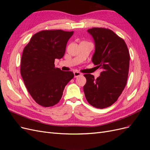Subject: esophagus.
Listing matches in <instances>:
<instances>
[{
  "label": "esophagus",
  "instance_id": "1",
  "mask_svg": "<svg viewBox=\"0 0 150 150\" xmlns=\"http://www.w3.org/2000/svg\"><path fill=\"white\" fill-rule=\"evenodd\" d=\"M74 78H77V77L81 76V73L78 71H75L74 72Z\"/></svg>",
  "mask_w": 150,
  "mask_h": 150
}]
</instances>
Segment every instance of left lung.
<instances>
[{"instance_id":"left-lung-1","label":"left lung","mask_w":150,"mask_h":150,"mask_svg":"<svg viewBox=\"0 0 150 150\" xmlns=\"http://www.w3.org/2000/svg\"><path fill=\"white\" fill-rule=\"evenodd\" d=\"M95 43L92 57L94 65L103 69L95 79L86 74L85 97L91 105L105 108L115 103L125 89L128 77L130 56L125 40L110 29L93 28L88 30Z\"/></svg>"}]
</instances>
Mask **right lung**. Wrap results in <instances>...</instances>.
Masks as SVG:
<instances>
[{
	"instance_id": "add662e5",
	"label": "right lung",
	"mask_w": 150,
	"mask_h": 150,
	"mask_svg": "<svg viewBox=\"0 0 150 150\" xmlns=\"http://www.w3.org/2000/svg\"><path fill=\"white\" fill-rule=\"evenodd\" d=\"M74 32L44 30L35 34L24 47L21 74L34 100L43 107L53 106L62 98L65 86L74 78L71 71L55 67L54 61L64 55Z\"/></svg>"
}]
</instances>
